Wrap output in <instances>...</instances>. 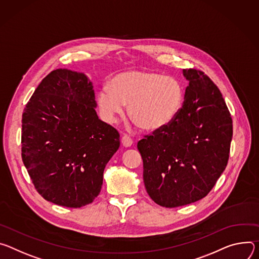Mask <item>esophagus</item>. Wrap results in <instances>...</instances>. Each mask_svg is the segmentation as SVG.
I'll return each instance as SVG.
<instances>
[{
  "label": "esophagus",
  "mask_w": 259,
  "mask_h": 259,
  "mask_svg": "<svg viewBox=\"0 0 259 259\" xmlns=\"http://www.w3.org/2000/svg\"><path fill=\"white\" fill-rule=\"evenodd\" d=\"M121 144L124 147H131L133 145V140L127 135H123L121 138Z\"/></svg>",
  "instance_id": "34e87169"
}]
</instances>
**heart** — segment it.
Wrapping results in <instances>:
<instances>
[{
    "label": "heart",
    "instance_id": "1",
    "mask_svg": "<svg viewBox=\"0 0 259 259\" xmlns=\"http://www.w3.org/2000/svg\"><path fill=\"white\" fill-rule=\"evenodd\" d=\"M100 113L108 123L122 116L125 105L128 115L143 130L157 131L173 121L183 105L180 82L163 74L131 71L116 75L110 89L102 88L97 96Z\"/></svg>",
    "mask_w": 259,
    "mask_h": 259
}]
</instances>
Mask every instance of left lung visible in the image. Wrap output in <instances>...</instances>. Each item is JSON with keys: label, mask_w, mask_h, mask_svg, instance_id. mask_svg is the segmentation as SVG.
Wrapping results in <instances>:
<instances>
[{"label": "left lung", "mask_w": 259, "mask_h": 259, "mask_svg": "<svg viewBox=\"0 0 259 259\" xmlns=\"http://www.w3.org/2000/svg\"><path fill=\"white\" fill-rule=\"evenodd\" d=\"M183 75L189 84L176 118L138 142L147 193L165 208L197 202L212 190L233 138L231 113L216 84L199 70Z\"/></svg>", "instance_id": "8db88e82"}]
</instances>
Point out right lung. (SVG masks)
Here are the masks:
<instances>
[{
	"label": "right lung",
	"mask_w": 259,
	"mask_h": 259,
	"mask_svg": "<svg viewBox=\"0 0 259 259\" xmlns=\"http://www.w3.org/2000/svg\"><path fill=\"white\" fill-rule=\"evenodd\" d=\"M93 83L83 73L50 72L22 114L21 157L48 202L80 208L94 202L119 134L99 119Z\"/></svg>",
	"instance_id": "add662e5"
}]
</instances>
